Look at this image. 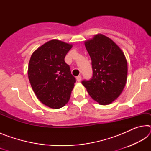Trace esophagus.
<instances>
[{"label":"esophagus","instance_id":"34e87169","mask_svg":"<svg viewBox=\"0 0 151 151\" xmlns=\"http://www.w3.org/2000/svg\"><path fill=\"white\" fill-rule=\"evenodd\" d=\"M81 78H82V76L81 75H78L76 76V81L78 82H80L81 81Z\"/></svg>","mask_w":151,"mask_h":151}]
</instances>
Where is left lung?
I'll return each mask as SVG.
<instances>
[{"label":"left lung","mask_w":151,"mask_h":151,"mask_svg":"<svg viewBox=\"0 0 151 151\" xmlns=\"http://www.w3.org/2000/svg\"><path fill=\"white\" fill-rule=\"evenodd\" d=\"M92 61L93 76L81 82L89 95L102 105L111 104L127 83V62L121 48L103 35L85 42Z\"/></svg>","instance_id":"1"}]
</instances>
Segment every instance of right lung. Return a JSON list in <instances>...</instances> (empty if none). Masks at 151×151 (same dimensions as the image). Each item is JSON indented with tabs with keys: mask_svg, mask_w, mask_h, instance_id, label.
Wrapping results in <instances>:
<instances>
[{
	"mask_svg": "<svg viewBox=\"0 0 151 151\" xmlns=\"http://www.w3.org/2000/svg\"><path fill=\"white\" fill-rule=\"evenodd\" d=\"M73 46L58 40H50L30 57L28 75L33 91L42 104L59 109L68 103L76 78L65 61Z\"/></svg>",
	"mask_w": 151,
	"mask_h": 151,
	"instance_id": "1",
	"label": "right lung"
}]
</instances>
